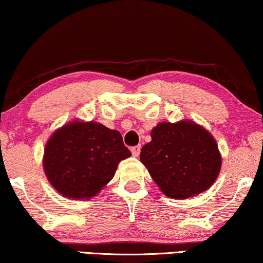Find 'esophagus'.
I'll return each instance as SVG.
<instances>
[{
  "label": "esophagus",
  "mask_w": 263,
  "mask_h": 263,
  "mask_svg": "<svg viewBox=\"0 0 263 263\" xmlns=\"http://www.w3.org/2000/svg\"><path fill=\"white\" fill-rule=\"evenodd\" d=\"M130 151H132L133 156L138 157L139 154H140V151H141V146H134V147H132Z\"/></svg>",
  "instance_id": "obj_1"
}]
</instances>
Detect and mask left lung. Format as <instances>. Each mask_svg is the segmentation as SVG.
<instances>
[{
  "instance_id": "left-lung-1",
  "label": "left lung",
  "mask_w": 263,
  "mask_h": 263,
  "mask_svg": "<svg viewBox=\"0 0 263 263\" xmlns=\"http://www.w3.org/2000/svg\"><path fill=\"white\" fill-rule=\"evenodd\" d=\"M151 138L140 160L166 196L188 199L217 179L221 157L206 129L190 121L163 122L152 129Z\"/></svg>"
}]
</instances>
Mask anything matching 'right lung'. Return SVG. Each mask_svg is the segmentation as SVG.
<instances>
[{
  "instance_id": "right-lung-1",
  "label": "right lung",
  "mask_w": 263,
  "mask_h": 263,
  "mask_svg": "<svg viewBox=\"0 0 263 263\" xmlns=\"http://www.w3.org/2000/svg\"><path fill=\"white\" fill-rule=\"evenodd\" d=\"M130 154L120 132L97 122L75 121L53 133L43 165L49 182L63 196L91 199Z\"/></svg>"
}]
</instances>
